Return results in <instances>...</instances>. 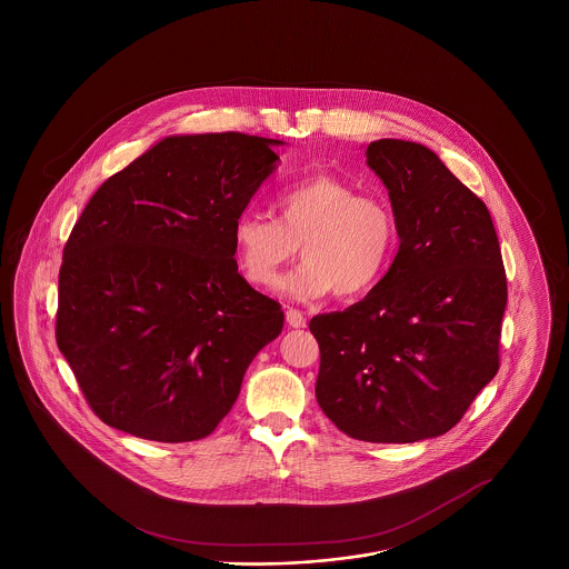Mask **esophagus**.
<instances>
[{
	"instance_id": "1",
	"label": "esophagus",
	"mask_w": 569,
	"mask_h": 569,
	"mask_svg": "<svg viewBox=\"0 0 569 569\" xmlns=\"http://www.w3.org/2000/svg\"><path fill=\"white\" fill-rule=\"evenodd\" d=\"M286 323L293 329L305 328L307 326V317L298 309L286 310Z\"/></svg>"
}]
</instances>
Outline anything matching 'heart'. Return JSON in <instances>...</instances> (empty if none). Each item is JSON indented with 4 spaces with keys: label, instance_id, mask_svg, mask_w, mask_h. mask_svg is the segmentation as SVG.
<instances>
[{
    "label": "heart",
    "instance_id": "heart-1",
    "mask_svg": "<svg viewBox=\"0 0 569 569\" xmlns=\"http://www.w3.org/2000/svg\"><path fill=\"white\" fill-rule=\"evenodd\" d=\"M277 219L241 212L233 246L241 271L254 286H271L300 246L305 260L279 281L298 300L333 292L357 298L383 276L397 241L392 210L378 198L359 196L331 174H315L279 191Z\"/></svg>",
    "mask_w": 569,
    "mask_h": 569
}]
</instances>
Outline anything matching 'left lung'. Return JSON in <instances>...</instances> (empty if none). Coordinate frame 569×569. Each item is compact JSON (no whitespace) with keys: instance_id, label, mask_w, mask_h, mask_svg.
<instances>
[{"instance_id":"1","label":"left lung","mask_w":569,"mask_h":569,"mask_svg":"<svg viewBox=\"0 0 569 569\" xmlns=\"http://www.w3.org/2000/svg\"><path fill=\"white\" fill-rule=\"evenodd\" d=\"M398 252L361 302L310 319L323 413L350 438L407 445L447 433L499 371L507 279L482 200L430 148L367 146Z\"/></svg>"}]
</instances>
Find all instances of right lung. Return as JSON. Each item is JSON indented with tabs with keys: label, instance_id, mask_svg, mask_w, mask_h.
Instances as JSON below:
<instances>
[{
	"label": "right lung",
	"instance_id": "1",
	"mask_svg": "<svg viewBox=\"0 0 569 569\" xmlns=\"http://www.w3.org/2000/svg\"><path fill=\"white\" fill-rule=\"evenodd\" d=\"M279 139L169 136L106 179L72 227L56 340L93 413L156 442L207 438L283 310L238 273L233 223Z\"/></svg>",
	"mask_w": 569,
	"mask_h": 569
}]
</instances>
